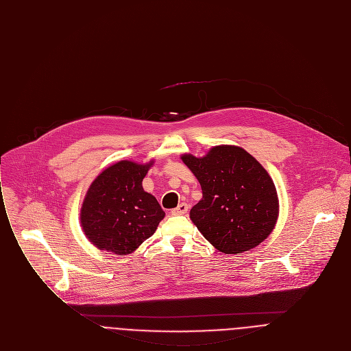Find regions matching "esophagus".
Returning a JSON list of instances; mask_svg holds the SVG:
<instances>
[{
	"instance_id": "esophagus-1",
	"label": "esophagus",
	"mask_w": 351,
	"mask_h": 351,
	"mask_svg": "<svg viewBox=\"0 0 351 351\" xmlns=\"http://www.w3.org/2000/svg\"><path fill=\"white\" fill-rule=\"evenodd\" d=\"M188 208H189L188 203L182 202V203H180L176 208L171 210V215H173V216H182V215H186V213H188Z\"/></svg>"
}]
</instances>
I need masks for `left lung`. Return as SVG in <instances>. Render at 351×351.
<instances>
[{"instance_id": "1", "label": "left lung", "mask_w": 351, "mask_h": 351, "mask_svg": "<svg viewBox=\"0 0 351 351\" xmlns=\"http://www.w3.org/2000/svg\"><path fill=\"white\" fill-rule=\"evenodd\" d=\"M203 197L191 208V220L216 249L242 253L261 243L278 219L275 185L264 167L245 149L221 145L204 158L184 155Z\"/></svg>"}]
</instances>
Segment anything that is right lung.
Masks as SVG:
<instances>
[{"label":"right lung","mask_w":351,"mask_h":351,"mask_svg":"<svg viewBox=\"0 0 351 351\" xmlns=\"http://www.w3.org/2000/svg\"><path fill=\"white\" fill-rule=\"evenodd\" d=\"M149 165L119 162L91 184L82 207V227L101 250L124 256L151 238L165 212L145 192L143 180Z\"/></svg>","instance_id":"right-lung-1"}]
</instances>
